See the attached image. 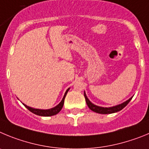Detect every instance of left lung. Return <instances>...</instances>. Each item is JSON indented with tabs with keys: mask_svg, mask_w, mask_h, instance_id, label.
<instances>
[{
	"mask_svg": "<svg viewBox=\"0 0 149 149\" xmlns=\"http://www.w3.org/2000/svg\"><path fill=\"white\" fill-rule=\"evenodd\" d=\"M84 98H85V101H86V103L87 104H88V108H89L91 111H94V112H96V113H102V114L113 113H116V112L121 111L122 109H123L126 106L127 104L129 103V102L131 100V99H132V97H131V99L127 100L126 102H125L122 103V104H118V105H116V106L111 107V108H102V107L96 106V105L93 104V103H91V102L89 101V100L88 99V97H87L85 93H84Z\"/></svg>",
	"mask_w": 149,
	"mask_h": 149,
	"instance_id": "left-lung-1",
	"label": "left lung"
}]
</instances>
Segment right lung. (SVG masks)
Masks as SVG:
<instances>
[{
	"instance_id": "right-lung-1",
	"label": "right lung",
	"mask_w": 149,
	"mask_h": 149,
	"mask_svg": "<svg viewBox=\"0 0 149 149\" xmlns=\"http://www.w3.org/2000/svg\"><path fill=\"white\" fill-rule=\"evenodd\" d=\"M70 88H68V90L66 91L65 93V96L63 97L62 100L61 101V102L58 104V105H56V107H54L53 108H51V109H48V110H41V109H36V108H30V107L27 106L26 104H24L25 107L29 110V111H31L32 113H35L36 115H38V116H53V115H56L60 111L62 108L63 105H64V102H65V96H66L67 93H68V91H69Z\"/></svg>"
}]
</instances>
